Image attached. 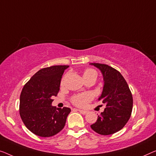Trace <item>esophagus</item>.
Segmentation results:
<instances>
[{
	"label": "esophagus",
	"mask_w": 156,
	"mask_h": 156,
	"mask_svg": "<svg viewBox=\"0 0 156 156\" xmlns=\"http://www.w3.org/2000/svg\"><path fill=\"white\" fill-rule=\"evenodd\" d=\"M77 111H78L79 112H80V113H82V114H83V115H85V114H86V113H87V111H83V110H80V109H77Z\"/></svg>",
	"instance_id": "obj_1"
}]
</instances>
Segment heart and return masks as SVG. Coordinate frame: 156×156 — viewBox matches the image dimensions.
<instances>
[{
  "label": "heart",
  "instance_id": "obj_1",
  "mask_svg": "<svg viewBox=\"0 0 156 156\" xmlns=\"http://www.w3.org/2000/svg\"><path fill=\"white\" fill-rule=\"evenodd\" d=\"M90 77H97V71L92 69H87L83 73V78ZM64 83V80H62V83ZM92 99V95L90 93H84L75 95L72 98V102L78 106H84L87 104L90 99Z\"/></svg>",
  "mask_w": 156,
  "mask_h": 156
}]
</instances>
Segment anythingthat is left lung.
Returning a JSON list of instances; mask_svg holds the SVG:
<instances>
[{
  "label": "left lung",
  "instance_id": "8db88e82",
  "mask_svg": "<svg viewBox=\"0 0 156 156\" xmlns=\"http://www.w3.org/2000/svg\"><path fill=\"white\" fill-rule=\"evenodd\" d=\"M101 71L104 87L99 100L106 104L91 128L101 135H109L121 129L131 115L133 99L126 80L116 69L106 64H90Z\"/></svg>",
  "mask_w": 156,
  "mask_h": 156
}]
</instances>
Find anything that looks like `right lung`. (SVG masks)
<instances>
[{
	"mask_svg": "<svg viewBox=\"0 0 156 156\" xmlns=\"http://www.w3.org/2000/svg\"><path fill=\"white\" fill-rule=\"evenodd\" d=\"M69 66L59 65L42 69L23 87L20 114L27 129L37 136H54L64 127L71 109L56 108L52 103V97L59 92L62 75Z\"/></svg>",
	"mask_w": 156,
	"mask_h": 156,
	"instance_id": "obj_1",
	"label": "right lung"
}]
</instances>
